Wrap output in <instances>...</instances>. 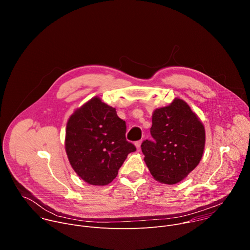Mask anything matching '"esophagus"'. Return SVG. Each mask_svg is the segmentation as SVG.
<instances>
[{"label":"esophagus","instance_id":"34e87169","mask_svg":"<svg viewBox=\"0 0 250 250\" xmlns=\"http://www.w3.org/2000/svg\"><path fill=\"white\" fill-rule=\"evenodd\" d=\"M141 142H142L141 140H138V141H136V142H135V144H134V146H135V147H136V149H137V150H139V149H140V146H141Z\"/></svg>","mask_w":250,"mask_h":250}]
</instances>
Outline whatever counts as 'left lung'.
<instances>
[{"instance_id": "1", "label": "left lung", "mask_w": 250, "mask_h": 250, "mask_svg": "<svg viewBox=\"0 0 250 250\" xmlns=\"http://www.w3.org/2000/svg\"><path fill=\"white\" fill-rule=\"evenodd\" d=\"M150 133L154 139L141 145L145 162L162 184L181 182L200 163L206 142L205 126L189 104L175 98L154 110Z\"/></svg>"}]
</instances>
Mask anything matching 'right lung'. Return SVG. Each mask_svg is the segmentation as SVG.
<instances>
[{
	"instance_id": "obj_1",
	"label": "right lung",
	"mask_w": 250,
	"mask_h": 250,
	"mask_svg": "<svg viewBox=\"0 0 250 250\" xmlns=\"http://www.w3.org/2000/svg\"><path fill=\"white\" fill-rule=\"evenodd\" d=\"M125 122L116 109L94 97L76 109L66 125L65 150L71 167L90 185L104 186L118 175L128 153Z\"/></svg>"
}]
</instances>
